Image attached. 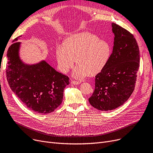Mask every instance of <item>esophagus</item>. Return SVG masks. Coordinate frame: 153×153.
Here are the masks:
<instances>
[{
    "instance_id": "obj_1",
    "label": "esophagus",
    "mask_w": 153,
    "mask_h": 153,
    "mask_svg": "<svg viewBox=\"0 0 153 153\" xmlns=\"http://www.w3.org/2000/svg\"><path fill=\"white\" fill-rule=\"evenodd\" d=\"M71 83H72V84H74V85H78V84H79L80 83H81V82L76 81H71Z\"/></svg>"
}]
</instances>
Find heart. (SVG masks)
Returning a JSON list of instances; mask_svg holds the SVG:
<instances>
[{
	"label": "heart",
	"instance_id": "b5f03b06",
	"mask_svg": "<svg viewBox=\"0 0 153 153\" xmlns=\"http://www.w3.org/2000/svg\"><path fill=\"white\" fill-rule=\"evenodd\" d=\"M56 59L58 67L62 73L67 72L78 65L72 75L82 79L88 74L99 73L108 64L111 53L110 45L105 40L93 34L84 33L72 35L68 39L66 46L58 45L56 47Z\"/></svg>",
	"mask_w": 153,
	"mask_h": 153
}]
</instances>
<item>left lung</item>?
Listing matches in <instances>:
<instances>
[{
    "label": "left lung",
    "mask_w": 153,
    "mask_h": 153,
    "mask_svg": "<svg viewBox=\"0 0 153 153\" xmlns=\"http://www.w3.org/2000/svg\"><path fill=\"white\" fill-rule=\"evenodd\" d=\"M114 45L107 66L95 79L91 105L102 111L111 110L123 104L133 93L140 67V51L130 32L112 23Z\"/></svg>",
    "instance_id": "left-lung-1"
}]
</instances>
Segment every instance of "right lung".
<instances>
[{"label": "right lung", "mask_w": 153, "mask_h": 153, "mask_svg": "<svg viewBox=\"0 0 153 153\" xmlns=\"http://www.w3.org/2000/svg\"><path fill=\"white\" fill-rule=\"evenodd\" d=\"M21 36L13 39L7 51L8 83L29 109L38 114L51 113L61 103L69 78L56 71L45 61L32 65L23 63L19 53L21 43L16 42Z\"/></svg>", "instance_id": "right-lung-1"}]
</instances>
